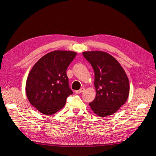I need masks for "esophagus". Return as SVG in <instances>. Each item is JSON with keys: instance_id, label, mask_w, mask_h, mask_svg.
I'll use <instances>...</instances> for the list:
<instances>
[{"instance_id": "obj_1", "label": "esophagus", "mask_w": 156, "mask_h": 156, "mask_svg": "<svg viewBox=\"0 0 156 156\" xmlns=\"http://www.w3.org/2000/svg\"><path fill=\"white\" fill-rule=\"evenodd\" d=\"M84 91V88H81L80 90H76L75 92L76 94H80V93H82V92H83Z\"/></svg>"}]
</instances>
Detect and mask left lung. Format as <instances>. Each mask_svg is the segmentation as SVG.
<instances>
[{"mask_svg":"<svg viewBox=\"0 0 156 156\" xmlns=\"http://www.w3.org/2000/svg\"><path fill=\"white\" fill-rule=\"evenodd\" d=\"M82 54L94 72L97 94L89 105L101 117L114 114L129 97V82L127 74L117 59L108 53L94 51H84Z\"/></svg>","mask_w":156,"mask_h":156,"instance_id":"8db88e82","label":"left lung"}]
</instances>
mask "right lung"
I'll list each match as a JSON object with an SVG mask.
<instances>
[{
	"instance_id": "add662e5",
	"label": "right lung",
	"mask_w": 156,
	"mask_h": 156,
	"mask_svg": "<svg viewBox=\"0 0 156 156\" xmlns=\"http://www.w3.org/2000/svg\"><path fill=\"white\" fill-rule=\"evenodd\" d=\"M76 53L54 51L43 56L31 69L26 82L29 102L41 113L51 115L64 107L73 92L66 70Z\"/></svg>"
}]
</instances>
